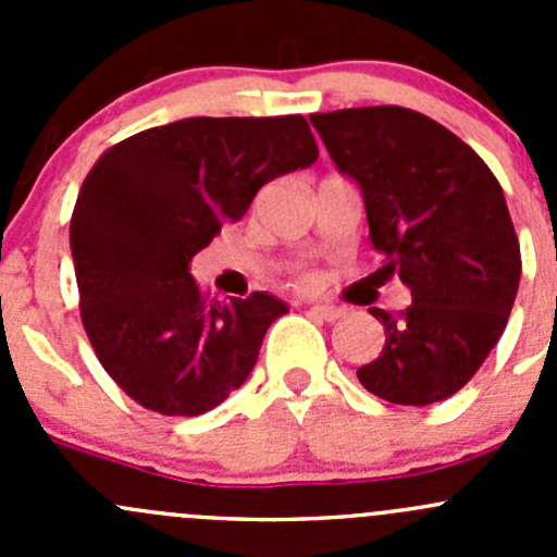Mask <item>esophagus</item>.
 Segmentation results:
<instances>
[{"label": "esophagus", "mask_w": 557, "mask_h": 557, "mask_svg": "<svg viewBox=\"0 0 557 557\" xmlns=\"http://www.w3.org/2000/svg\"><path fill=\"white\" fill-rule=\"evenodd\" d=\"M310 312L314 314V318L325 320V323H334V320H339L342 314H345L342 307H334V305H312Z\"/></svg>", "instance_id": "34e87169"}]
</instances>
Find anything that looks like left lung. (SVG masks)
Listing matches in <instances>:
<instances>
[{
  "label": "left lung",
  "instance_id": "obj_1",
  "mask_svg": "<svg viewBox=\"0 0 557 557\" xmlns=\"http://www.w3.org/2000/svg\"><path fill=\"white\" fill-rule=\"evenodd\" d=\"M331 161L358 185L369 243L412 294L401 314L372 307L383 352L358 369L374 396L425 407L458 393L507 329L520 243L485 161L407 107L310 115Z\"/></svg>",
  "mask_w": 557,
  "mask_h": 557
}]
</instances>
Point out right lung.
<instances>
[{"label":"right lung","instance_id":"1","mask_svg":"<svg viewBox=\"0 0 557 557\" xmlns=\"http://www.w3.org/2000/svg\"><path fill=\"white\" fill-rule=\"evenodd\" d=\"M318 159L301 115L183 117L112 145L70 223L81 314L104 372L145 409L196 418L243 387L288 305L215 301L190 258L239 221L263 183Z\"/></svg>","mask_w":557,"mask_h":557}]
</instances>
